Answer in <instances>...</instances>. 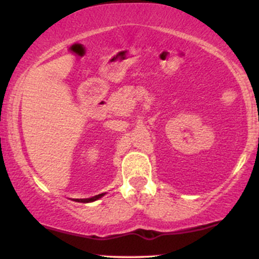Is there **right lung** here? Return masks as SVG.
<instances>
[{
    "mask_svg": "<svg viewBox=\"0 0 259 259\" xmlns=\"http://www.w3.org/2000/svg\"><path fill=\"white\" fill-rule=\"evenodd\" d=\"M103 195H105V194H100V195H96V196H94V197H91V198H85L84 202H92V201H96V200H99V198L102 197Z\"/></svg>",
    "mask_w": 259,
    "mask_h": 259,
    "instance_id": "1",
    "label": "right lung"
}]
</instances>
